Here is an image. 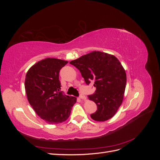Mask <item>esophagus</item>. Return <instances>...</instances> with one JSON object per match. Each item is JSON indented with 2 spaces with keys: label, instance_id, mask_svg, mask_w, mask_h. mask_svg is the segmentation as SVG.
I'll return each mask as SVG.
<instances>
[{
  "label": "esophagus",
  "instance_id": "34e87169",
  "mask_svg": "<svg viewBox=\"0 0 160 160\" xmlns=\"http://www.w3.org/2000/svg\"><path fill=\"white\" fill-rule=\"evenodd\" d=\"M79 99H81V100H85V99H86V97H85V95H84L83 94L81 93V94L79 95Z\"/></svg>",
  "mask_w": 160,
  "mask_h": 160
}]
</instances>
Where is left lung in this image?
I'll return each instance as SVG.
<instances>
[{
    "instance_id": "1",
    "label": "left lung",
    "mask_w": 160,
    "mask_h": 160,
    "mask_svg": "<svg viewBox=\"0 0 160 160\" xmlns=\"http://www.w3.org/2000/svg\"><path fill=\"white\" fill-rule=\"evenodd\" d=\"M70 64L79 70L87 85L94 81L96 90L88 98L96 103L98 110L91 118L98 122L112 118L122 103L126 85V73L119 61L112 55L93 51Z\"/></svg>"
}]
</instances>
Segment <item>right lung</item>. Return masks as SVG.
I'll use <instances>...</instances> for the list:
<instances>
[{
    "mask_svg": "<svg viewBox=\"0 0 160 160\" xmlns=\"http://www.w3.org/2000/svg\"><path fill=\"white\" fill-rule=\"evenodd\" d=\"M68 61L47 58L32 66L25 78L27 99L37 114L49 124L65 122L69 117L75 97L61 91L59 71Z\"/></svg>",
    "mask_w": 160,
    "mask_h": 160,
    "instance_id": "1",
    "label": "right lung"
}]
</instances>
